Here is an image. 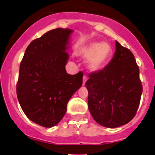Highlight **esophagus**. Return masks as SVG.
<instances>
[{"label":"esophagus","instance_id":"esophagus-1","mask_svg":"<svg viewBox=\"0 0 155 155\" xmlns=\"http://www.w3.org/2000/svg\"><path fill=\"white\" fill-rule=\"evenodd\" d=\"M87 76H85V75H84V76H83V85L85 84V82H87Z\"/></svg>","mask_w":155,"mask_h":155}]
</instances>
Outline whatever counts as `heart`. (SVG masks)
Segmentation results:
<instances>
[{
	"mask_svg": "<svg viewBox=\"0 0 155 155\" xmlns=\"http://www.w3.org/2000/svg\"><path fill=\"white\" fill-rule=\"evenodd\" d=\"M111 54V49L108 45L102 42H94L84 47L82 56L85 59H90L88 68L91 71L102 69Z\"/></svg>",
	"mask_w": 155,
	"mask_h": 155,
	"instance_id": "obj_1",
	"label": "heart"
}]
</instances>
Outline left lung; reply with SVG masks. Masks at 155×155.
Returning a JSON list of instances; mask_svg holds the SVG:
<instances>
[{"instance_id": "obj_1", "label": "left lung", "mask_w": 155, "mask_h": 155, "mask_svg": "<svg viewBox=\"0 0 155 155\" xmlns=\"http://www.w3.org/2000/svg\"><path fill=\"white\" fill-rule=\"evenodd\" d=\"M88 76L87 103L95 121L110 128L129 123L136 114L143 92L139 67L131 50L116 41L110 62Z\"/></svg>"}]
</instances>
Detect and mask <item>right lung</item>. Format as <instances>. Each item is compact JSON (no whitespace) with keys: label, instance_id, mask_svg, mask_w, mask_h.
<instances>
[{"label":"right lung","instance_id":"add662e5","mask_svg":"<svg viewBox=\"0 0 155 155\" xmlns=\"http://www.w3.org/2000/svg\"><path fill=\"white\" fill-rule=\"evenodd\" d=\"M72 32L57 28L33 40L20 64L16 84L18 102L31 121L45 128L61 121L68 101L82 84V71L70 75L65 70Z\"/></svg>","mask_w":155,"mask_h":155}]
</instances>
